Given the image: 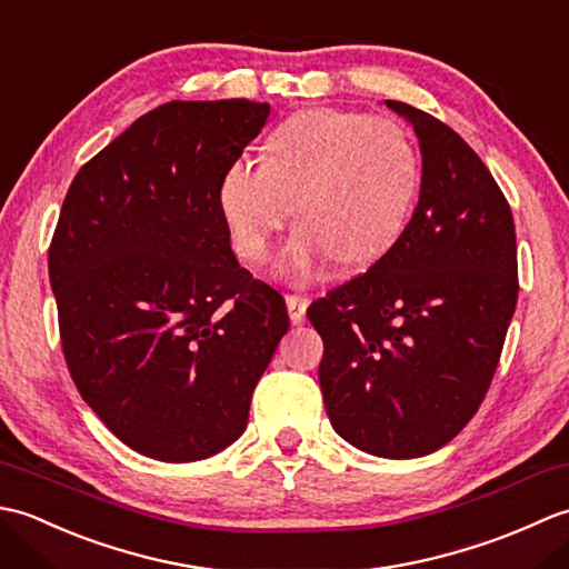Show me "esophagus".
<instances>
[{"label": "esophagus", "mask_w": 569, "mask_h": 569, "mask_svg": "<svg viewBox=\"0 0 569 569\" xmlns=\"http://www.w3.org/2000/svg\"><path fill=\"white\" fill-rule=\"evenodd\" d=\"M310 306V298L306 296H286V308H288V316H291L293 322H303L306 320V310Z\"/></svg>", "instance_id": "esophagus-1"}]
</instances>
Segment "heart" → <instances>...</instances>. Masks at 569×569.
<instances>
[{"label":"heart","instance_id":"obj_1","mask_svg":"<svg viewBox=\"0 0 569 569\" xmlns=\"http://www.w3.org/2000/svg\"><path fill=\"white\" fill-rule=\"evenodd\" d=\"M420 180V153L403 127L320 107L283 119L261 163L227 168L220 210L239 259L261 263L296 202L300 227L278 273L312 281L332 259L347 271L383 259L413 220Z\"/></svg>","mask_w":569,"mask_h":569}]
</instances>
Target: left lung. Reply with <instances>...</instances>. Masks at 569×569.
<instances>
[{
    "mask_svg": "<svg viewBox=\"0 0 569 569\" xmlns=\"http://www.w3.org/2000/svg\"><path fill=\"white\" fill-rule=\"evenodd\" d=\"M386 107L420 143L413 220L308 318L325 342L318 379L335 432L361 452L410 459L440 450L485 401L518 298L516 227L457 131L406 102Z\"/></svg>",
    "mask_w": 569,
    "mask_h": 569,
    "instance_id": "left-lung-1",
    "label": "left lung"
}]
</instances>
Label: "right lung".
<instances>
[{
	"instance_id": "obj_1",
	"label": "right lung",
	"mask_w": 569,
	"mask_h": 569,
	"mask_svg": "<svg viewBox=\"0 0 569 569\" xmlns=\"http://www.w3.org/2000/svg\"><path fill=\"white\" fill-rule=\"evenodd\" d=\"M269 102H168L72 178L48 251L70 377L139 455L196 462L247 428L288 332L283 298L241 269L220 180Z\"/></svg>"
}]
</instances>
